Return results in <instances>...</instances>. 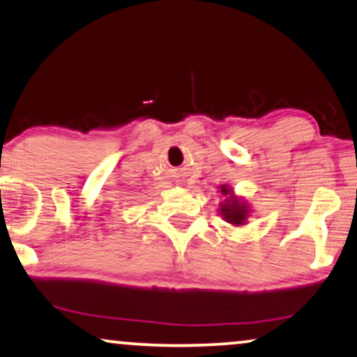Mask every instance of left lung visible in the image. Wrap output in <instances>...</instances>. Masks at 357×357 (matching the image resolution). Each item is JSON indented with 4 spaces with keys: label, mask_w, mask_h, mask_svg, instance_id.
Returning <instances> with one entry per match:
<instances>
[{
    "label": "left lung",
    "mask_w": 357,
    "mask_h": 357,
    "mask_svg": "<svg viewBox=\"0 0 357 357\" xmlns=\"http://www.w3.org/2000/svg\"><path fill=\"white\" fill-rule=\"evenodd\" d=\"M222 192L228 194V191L223 186H222ZM222 213L228 222L235 223V225H241L246 218V208L243 204H240L236 199H228L225 206H222Z\"/></svg>",
    "instance_id": "obj_1"
}]
</instances>
